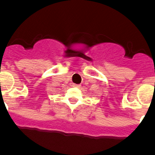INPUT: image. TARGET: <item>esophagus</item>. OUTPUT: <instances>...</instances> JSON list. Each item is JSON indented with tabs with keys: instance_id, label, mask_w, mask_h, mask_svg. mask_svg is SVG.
<instances>
[{
	"instance_id": "esophagus-1",
	"label": "esophagus",
	"mask_w": 155,
	"mask_h": 155,
	"mask_svg": "<svg viewBox=\"0 0 155 155\" xmlns=\"http://www.w3.org/2000/svg\"><path fill=\"white\" fill-rule=\"evenodd\" d=\"M73 86H74V87H80V86H81V84H73Z\"/></svg>"
}]
</instances>
